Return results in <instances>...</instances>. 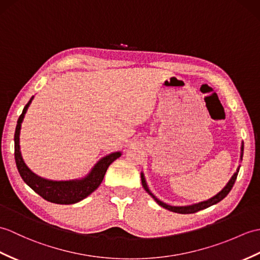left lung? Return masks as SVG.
Returning <instances> with one entry per match:
<instances>
[{"label":"left lung","mask_w":260,"mask_h":260,"mask_svg":"<svg viewBox=\"0 0 260 260\" xmlns=\"http://www.w3.org/2000/svg\"><path fill=\"white\" fill-rule=\"evenodd\" d=\"M243 155H244V144H241L240 160H243ZM239 167H240V166H238L236 173H235V174L233 175V177H232L231 179H229V182L227 183V185L218 192V194L215 195V196L212 197V198H209L208 201H205V202L198 203V204H194V205H189V206H171V205H167V204H165V203L160 202L159 199L156 198V197L152 194V192H150V190L148 189L147 184H146V180H145V177H144V174H143V173L141 174V178H142V185H143V187H144V189L146 190V191L148 192V194L155 199L156 203H157L158 205H160L161 207H164V208H166V209H168V210H171V212L178 213V214H194V213H197L198 210L205 209V208H207V207H209V206H212V205H215V204H217V203H219L220 201H222V199H224V198L228 195V192L232 190L235 182H236L237 175H238V172H239Z\"/></svg>","instance_id":"1"}]
</instances>
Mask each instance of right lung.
Listing matches in <instances>:
<instances>
[{"mask_svg": "<svg viewBox=\"0 0 260 260\" xmlns=\"http://www.w3.org/2000/svg\"><path fill=\"white\" fill-rule=\"evenodd\" d=\"M32 100L33 98L28 101L25 107L23 108V112L19 119H17V125L15 128L14 156L17 171H19L24 182L31 187L36 194H39L42 198H44L45 201L61 205L75 204L87 197L89 194H92V192L98 188L101 185L103 178L105 176V173L108 166H110L114 160L117 159L122 154H120V152H116L103 157L101 160L98 161V164L92 168V171H90L87 176L82 179L64 180V182L61 180V182H57V180H48L35 175L25 165L20 152L21 124Z\"/></svg>", "mask_w": 260, "mask_h": 260, "instance_id": "right-lung-1", "label": "right lung"}]
</instances>
